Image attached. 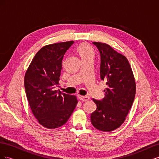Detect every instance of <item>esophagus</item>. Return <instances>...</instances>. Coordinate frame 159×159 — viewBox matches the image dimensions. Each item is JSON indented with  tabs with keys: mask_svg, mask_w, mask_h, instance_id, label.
Segmentation results:
<instances>
[{
	"mask_svg": "<svg viewBox=\"0 0 159 159\" xmlns=\"http://www.w3.org/2000/svg\"><path fill=\"white\" fill-rule=\"evenodd\" d=\"M78 98H79V99L81 100V101H82V102H87V101L89 100V98L88 97V96L79 95Z\"/></svg>",
	"mask_w": 159,
	"mask_h": 159,
	"instance_id": "34e87169",
	"label": "esophagus"
}]
</instances>
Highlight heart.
Wrapping results in <instances>:
<instances>
[{"mask_svg": "<svg viewBox=\"0 0 159 159\" xmlns=\"http://www.w3.org/2000/svg\"><path fill=\"white\" fill-rule=\"evenodd\" d=\"M78 54L81 57L82 60L87 59H93V52L91 48L86 43H82L81 44L77 49Z\"/></svg>", "mask_w": 159, "mask_h": 159, "instance_id": "obj_1", "label": "heart"}]
</instances>
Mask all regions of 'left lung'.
<instances>
[{
  "instance_id": "8db88e82",
  "label": "left lung",
  "mask_w": 159,
  "mask_h": 159,
  "mask_svg": "<svg viewBox=\"0 0 159 159\" xmlns=\"http://www.w3.org/2000/svg\"><path fill=\"white\" fill-rule=\"evenodd\" d=\"M93 44L101 57V79L107 81V88L102 100L93 99L97 109L91 115V122L99 131L109 132L119 128L125 120L135 96V80L125 56L105 43Z\"/></svg>"
}]
</instances>
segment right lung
<instances>
[{
    "label": "right lung",
    "instance_id": "right-lung-1",
    "mask_svg": "<svg viewBox=\"0 0 159 159\" xmlns=\"http://www.w3.org/2000/svg\"><path fill=\"white\" fill-rule=\"evenodd\" d=\"M74 43H55L42 48L25 74V91L32 113L48 129L64 125L78 103L76 96L54 90L59 85L64 56Z\"/></svg>",
    "mask_w": 159,
    "mask_h": 159
}]
</instances>
